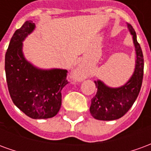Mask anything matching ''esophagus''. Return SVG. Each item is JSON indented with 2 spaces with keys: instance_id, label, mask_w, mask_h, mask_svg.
<instances>
[{
  "instance_id": "1",
  "label": "esophagus",
  "mask_w": 151,
  "mask_h": 151,
  "mask_svg": "<svg viewBox=\"0 0 151 151\" xmlns=\"http://www.w3.org/2000/svg\"><path fill=\"white\" fill-rule=\"evenodd\" d=\"M74 76H75L77 78H78V79L85 78H86L85 70H84L83 68H82V67H78V68H77L75 71H74Z\"/></svg>"
}]
</instances>
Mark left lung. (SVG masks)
<instances>
[{"mask_svg":"<svg viewBox=\"0 0 151 151\" xmlns=\"http://www.w3.org/2000/svg\"><path fill=\"white\" fill-rule=\"evenodd\" d=\"M128 29L133 35L136 60L135 69L129 80L120 87H110L101 80L95 81L97 87L96 95L91 99L90 111L96 120H114L122 117L130 108L139 94L143 78L144 59L140 44L137 40L136 32L130 24Z\"/></svg>","mask_w":151,"mask_h":151,"instance_id":"8db88e82","label":"left lung"}]
</instances>
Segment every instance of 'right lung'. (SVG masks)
<instances>
[{
	"mask_svg": "<svg viewBox=\"0 0 151 151\" xmlns=\"http://www.w3.org/2000/svg\"><path fill=\"white\" fill-rule=\"evenodd\" d=\"M35 28V23L27 21L11 38L5 53L6 82L12 100L22 111L32 119H47L60 108L67 70L40 69L25 58L22 42Z\"/></svg>",
	"mask_w": 151,
	"mask_h": 151,
	"instance_id": "1",
	"label": "right lung"
}]
</instances>
